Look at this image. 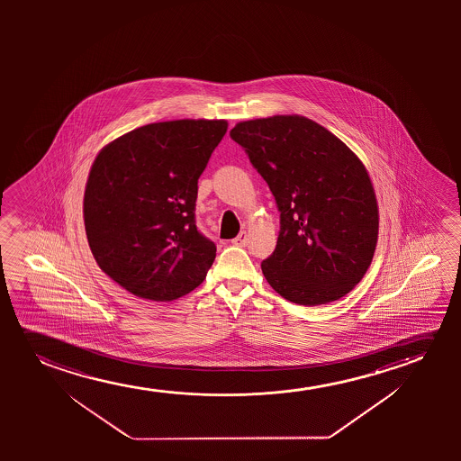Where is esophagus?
I'll return each mask as SVG.
<instances>
[{"label": "esophagus", "mask_w": 461, "mask_h": 461, "mask_svg": "<svg viewBox=\"0 0 461 461\" xmlns=\"http://www.w3.org/2000/svg\"><path fill=\"white\" fill-rule=\"evenodd\" d=\"M247 242H249V234L246 231H240L238 234V238H234L233 244L234 246L246 247Z\"/></svg>", "instance_id": "1"}]
</instances>
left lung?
I'll return each instance as SVG.
<instances>
[{
  "label": "left lung",
  "instance_id": "1",
  "mask_svg": "<svg viewBox=\"0 0 461 461\" xmlns=\"http://www.w3.org/2000/svg\"><path fill=\"white\" fill-rule=\"evenodd\" d=\"M230 137L265 179L280 212L266 280L299 305L348 294L372 263L378 204L366 167L341 140L303 116L244 121Z\"/></svg>",
  "mask_w": 461,
  "mask_h": 461
}]
</instances>
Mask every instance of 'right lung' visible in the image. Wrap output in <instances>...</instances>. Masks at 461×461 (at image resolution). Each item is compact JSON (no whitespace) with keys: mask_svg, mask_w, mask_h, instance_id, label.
Instances as JSON below:
<instances>
[{"mask_svg":"<svg viewBox=\"0 0 461 461\" xmlns=\"http://www.w3.org/2000/svg\"><path fill=\"white\" fill-rule=\"evenodd\" d=\"M227 127L154 122L95 158L83 202L89 247L102 271L135 296L173 301L206 278L215 244L196 228L198 177Z\"/></svg>","mask_w":461,"mask_h":461,"instance_id":"add662e5","label":"right lung"}]
</instances>
